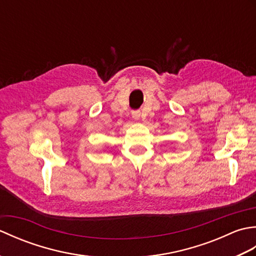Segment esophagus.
<instances>
[{"instance_id": "esophagus-1", "label": "esophagus", "mask_w": 256, "mask_h": 256, "mask_svg": "<svg viewBox=\"0 0 256 256\" xmlns=\"http://www.w3.org/2000/svg\"><path fill=\"white\" fill-rule=\"evenodd\" d=\"M132 116H133V118L134 120H140V111H134V112H132Z\"/></svg>"}]
</instances>
